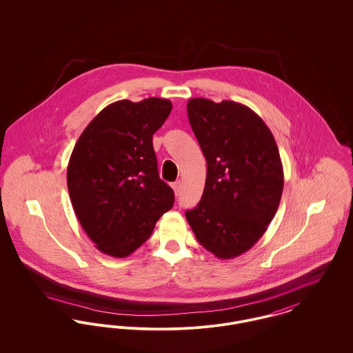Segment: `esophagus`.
I'll return each instance as SVG.
<instances>
[{
	"mask_svg": "<svg viewBox=\"0 0 353 353\" xmlns=\"http://www.w3.org/2000/svg\"><path fill=\"white\" fill-rule=\"evenodd\" d=\"M172 188H173L174 193H176V194H179V193H180V190H181V181H176V183H173V184H172Z\"/></svg>",
	"mask_w": 353,
	"mask_h": 353,
	"instance_id": "esophagus-1",
	"label": "esophagus"
}]
</instances>
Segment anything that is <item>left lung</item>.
<instances>
[{"label": "left lung", "instance_id": "1", "mask_svg": "<svg viewBox=\"0 0 353 353\" xmlns=\"http://www.w3.org/2000/svg\"><path fill=\"white\" fill-rule=\"evenodd\" d=\"M188 118L206 159L199 205L185 212L197 241L232 259L265 234L283 192V167L269 127L249 107L193 98Z\"/></svg>", "mask_w": 353, "mask_h": 353}]
</instances>
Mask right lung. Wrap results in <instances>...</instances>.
<instances>
[{
    "mask_svg": "<svg viewBox=\"0 0 353 353\" xmlns=\"http://www.w3.org/2000/svg\"><path fill=\"white\" fill-rule=\"evenodd\" d=\"M170 111L168 99L115 101L90 121L70 156L74 212L107 255L132 254L174 203L172 188L159 177L152 144Z\"/></svg>",
    "mask_w": 353,
    "mask_h": 353,
    "instance_id": "add662e5",
    "label": "right lung"
}]
</instances>
